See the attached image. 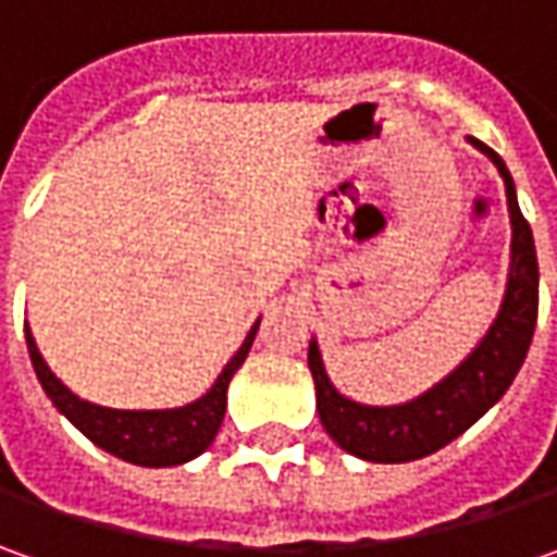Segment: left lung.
<instances>
[{"label":"left lung","mask_w":557,"mask_h":557,"mask_svg":"<svg viewBox=\"0 0 557 557\" xmlns=\"http://www.w3.org/2000/svg\"><path fill=\"white\" fill-rule=\"evenodd\" d=\"M468 141L496 163L505 183L508 216H511V263H508L503 304L481 344L453 372L416 399L396 406H366L341 394L325 372L319 344L312 337L307 362L315 381L319 421L329 431V437L356 459L399 465V461L424 459L443 449L503 399L530 350L536 310H540V267H536L533 232L518 207L515 180L503 158L481 139L468 136Z\"/></svg>","instance_id":"left-lung-1"}]
</instances>
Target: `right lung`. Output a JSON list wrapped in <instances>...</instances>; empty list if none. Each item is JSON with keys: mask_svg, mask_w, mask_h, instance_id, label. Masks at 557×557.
Segmentation results:
<instances>
[{"mask_svg": "<svg viewBox=\"0 0 557 557\" xmlns=\"http://www.w3.org/2000/svg\"><path fill=\"white\" fill-rule=\"evenodd\" d=\"M257 329H260V319L247 332L245 344L225 362L223 372L216 374L213 387L203 396H198V399H191L185 406H176V409H111V406H98V403H89V399L76 396L49 369V362L42 359L36 341H33L30 325L24 322L33 372L39 377L46 396L52 399L54 409L67 418L83 437L92 440L98 449L129 461V465H141V468L185 465V461L198 459L203 449L213 443L225 416L228 381H232V374L242 369V362L250 354Z\"/></svg>", "mask_w": 557, "mask_h": 557, "instance_id": "1", "label": "right lung"}]
</instances>
